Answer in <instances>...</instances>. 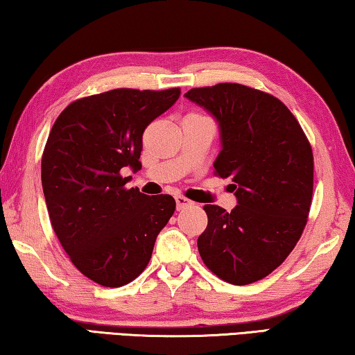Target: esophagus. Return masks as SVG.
<instances>
[{"label":"esophagus","instance_id":"obj_1","mask_svg":"<svg viewBox=\"0 0 355 355\" xmlns=\"http://www.w3.org/2000/svg\"><path fill=\"white\" fill-rule=\"evenodd\" d=\"M175 202H177V209H183V208H186V207H189L191 205V200H188L186 199V197H183V196H177L175 197Z\"/></svg>","mask_w":355,"mask_h":355}]
</instances>
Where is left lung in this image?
<instances>
[{"mask_svg":"<svg viewBox=\"0 0 355 355\" xmlns=\"http://www.w3.org/2000/svg\"><path fill=\"white\" fill-rule=\"evenodd\" d=\"M219 125L216 175L230 178L238 205H205L197 239L203 263L233 285L266 277L285 261L307 224L313 153L296 117L279 98L236 83L184 94Z\"/></svg>","mask_w":355,"mask_h":355,"instance_id":"left-lung-1","label":"left lung"}]
</instances>
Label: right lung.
Segmentation results:
<instances>
[{
	"label": "right lung",
	"instance_id": "obj_1",
	"mask_svg": "<svg viewBox=\"0 0 355 355\" xmlns=\"http://www.w3.org/2000/svg\"><path fill=\"white\" fill-rule=\"evenodd\" d=\"M180 94L114 89L73 101L53 125L42 156L48 214L71 263L95 284L135 280L175 211L172 196L127 189L131 177L120 172L141 171L144 130Z\"/></svg>",
	"mask_w": 355,
	"mask_h": 355
}]
</instances>
